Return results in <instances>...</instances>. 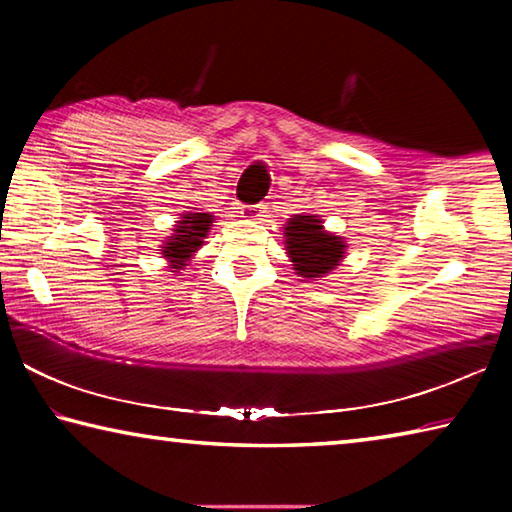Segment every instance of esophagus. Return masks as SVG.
<instances>
[{
    "instance_id": "1",
    "label": "esophagus",
    "mask_w": 512,
    "mask_h": 512,
    "mask_svg": "<svg viewBox=\"0 0 512 512\" xmlns=\"http://www.w3.org/2000/svg\"><path fill=\"white\" fill-rule=\"evenodd\" d=\"M264 212H266V205L264 203L241 207V216H244V219H259V216H264Z\"/></svg>"
}]
</instances>
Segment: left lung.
Listing matches in <instances>:
<instances>
[{
  "instance_id": "left-lung-1",
  "label": "left lung",
  "mask_w": 512,
  "mask_h": 512,
  "mask_svg": "<svg viewBox=\"0 0 512 512\" xmlns=\"http://www.w3.org/2000/svg\"><path fill=\"white\" fill-rule=\"evenodd\" d=\"M287 250L298 275L302 277H320L339 266L345 244L341 237L329 235L320 225L316 216H302L287 223Z\"/></svg>"
}]
</instances>
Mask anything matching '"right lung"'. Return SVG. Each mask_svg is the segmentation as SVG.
I'll return each instance as SVG.
<instances>
[{"label":"right lung","instance_id":"right-lung-1","mask_svg":"<svg viewBox=\"0 0 512 512\" xmlns=\"http://www.w3.org/2000/svg\"><path fill=\"white\" fill-rule=\"evenodd\" d=\"M178 223L180 225L176 228V237H171L162 250V255L171 262V268L187 266V259L196 253L198 246H203V237L210 232L212 214L189 212Z\"/></svg>","mask_w":512,"mask_h":512}]
</instances>
